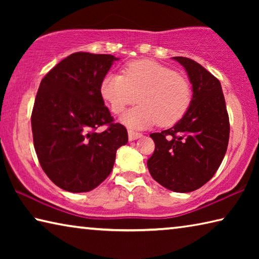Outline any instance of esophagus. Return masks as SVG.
Instances as JSON below:
<instances>
[{
  "instance_id": "esophagus-1",
  "label": "esophagus",
  "mask_w": 259,
  "mask_h": 259,
  "mask_svg": "<svg viewBox=\"0 0 259 259\" xmlns=\"http://www.w3.org/2000/svg\"><path fill=\"white\" fill-rule=\"evenodd\" d=\"M128 135H129V140H136L140 137H143V135L140 133H136L134 130H129L128 131Z\"/></svg>"
}]
</instances>
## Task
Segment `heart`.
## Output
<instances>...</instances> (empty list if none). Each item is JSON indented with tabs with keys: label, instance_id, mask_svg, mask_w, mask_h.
Masks as SVG:
<instances>
[{
	"label": "heart",
	"instance_id": "1",
	"mask_svg": "<svg viewBox=\"0 0 259 259\" xmlns=\"http://www.w3.org/2000/svg\"><path fill=\"white\" fill-rule=\"evenodd\" d=\"M100 95L114 114L129 105L139 106L122 115L131 128H146L159 122L170 126L183 119L192 103V88L185 77L154 60L142 59L126 64L123 74L109 73L103 78Z\"/></svg>",
	"mask_w": 259,
	"mask_h": 259
}]
</instances>
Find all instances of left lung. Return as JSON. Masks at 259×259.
Instances as JSON below:
<instances>
[{
    "label": "left lung",
    "mask_w": 259,
    "mask_h": 259,
    "mask_svg": "<svg viewBox=\"0 0 259 259\" xmlns=\"http://www.w3.org/2000/svg\"><path fill=\"white\" fill-rule=\"evenodd\" d=\"M174 59L190 78L192 103L174 126L150 135L155 150L147 168L160 185L188 193L203 186L216 174L229 145L230 121L218 78L190 58Z\"/></svg>",
    "instance_id": "obj_1"
}]
</instances>
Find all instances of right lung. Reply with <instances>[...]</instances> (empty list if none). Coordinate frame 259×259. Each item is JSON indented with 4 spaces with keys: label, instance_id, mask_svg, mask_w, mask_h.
<instances>
[{
    "label": "right lung",
    "instance_id": "right-lung-1",
    "mask_svg": "<svg viewBox=\"0 0 259 259\" xmlns=\"http://www.w3.org/2000/svg\"><path fill=\"white\" fill-rule=\"evenodd\" d=\"M112 55L75 52L42 78L32 112L33 142L43 171L72 193L89 192L111 174L117 148L128 143L100 95ZM107 125L100 133L98 128Z\"/></svg>",
    "mask_w": 259,
    "mask_h": 259
}]
</instances>
